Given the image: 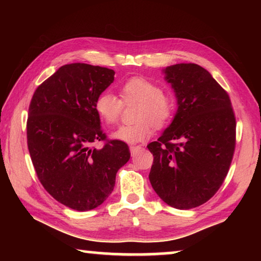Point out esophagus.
Here are the masks:
<instances>
[{
	"instance_id": "34e87169",
	"label": "esophagus",
	"mask_w": 261,
	"mask_h": 261,
	"mask_svg": "<svg viewBox=\"0 0 261 261\" xmlns=\"http://www.w3.org/2000/svg\"><path fill=\"white\" fill-rule=\"evenodd\" d=\"M141 149H142L141 146H131L130 147V152H131L132 156H136V154L139 152Z\"/></svg>"
}]
</instances>
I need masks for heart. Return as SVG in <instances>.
<instances>
[{"instance_id": "heart-1", "label": "heart", "mask_w": 261, "mask_h": 261, "mask_svg": "<svg viewBox=\"0 0 261 261\" xmlns=\"http://www.w3.org/2000/svg\"><path fill=\"white\" fill-rule=\"evenodd\" d=\"M121 99L111 92L99 94L95 101V111L104 123L114 124L123 109V104L138 103L132 124L119 126L112 137L126 143H137L152 136L153 126L163 127L173 118L175 112L174 96L160 90L156 82L141 76H134L120 86ZM122 102H121L120 101Z\"/></svg>"}]
</instances>
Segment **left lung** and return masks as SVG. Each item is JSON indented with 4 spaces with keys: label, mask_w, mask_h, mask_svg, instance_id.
<instances>
[{
    "label": "left lung",
    "mask_w": 261,
    "mask_h": 261,
    "mask_svg": "<svg viewBox=\"0 0 261 261\" xmlns=\"http://www.w3.org/2000/svg\"><path fill=\"white\" fill-rule=\"evenodd\" d=\"M164 73L178 109L147 146L153 156L149 180L169 206L190 210L223 184L236 148V116L228 93L199 65L176 64Z\"/></svg>",
    "instance_id": "8db88e82"
}]
</instances>
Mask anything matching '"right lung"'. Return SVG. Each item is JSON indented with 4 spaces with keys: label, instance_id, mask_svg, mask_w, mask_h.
<instances>
[{
    "label": "right lung",
    "instance_id": "obj_1",
    "mask_svg": "<svg viewBox=\"0 0 261 261\" xmlns=\"http://www.w3.org/2000/svg\"><path fill=\"white\" fill-rule=\"evenodd\" d=\"M115 71L88 64L64 65L39 85L27 121L28 149L38 179L69 208L90 211L112 193L118 170L130 159L125 142L107 141L95 101Z\"/></svg>",
    "mask_w": 261,
    "mask_h": 261
}]
</instances>
